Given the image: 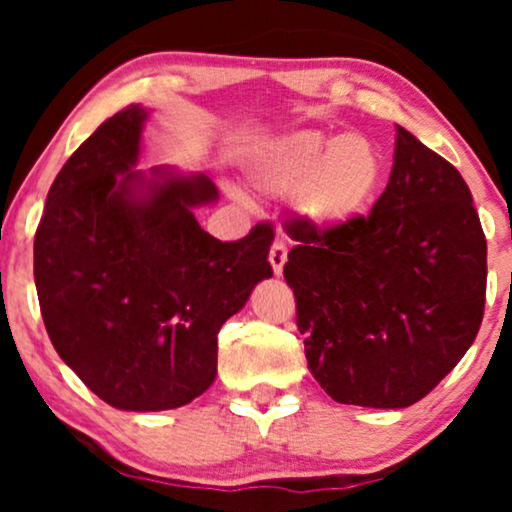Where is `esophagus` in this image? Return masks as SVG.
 Returning <instances> with one entry per match:
<instances>
[{
  "label": "esophagus",
  "mask_w": 512,
  "mask_h": 512,
  "mask_svg": "<svg viewBox=\"0 0 512 512\" xmlns=\"http://www.w3.org/2000/svg\"><path fill=\"white\" fill-rule=\"evenodd\" d=\"M286 257H289V248H286L284 240H276V243L272 245V250H269V264H272L276 276L284 272Z\"/></svg>",
  "instance_id": "obj_1"
}]
</instances>
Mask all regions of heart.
<instances>
[{"mask_svg":"<svg viewBox=\"0 0 512 512\" xmlns=\"http://www.w3.org/2000/svg\"><path fill=\"white\" fill-rule=\"evenodd\" d=\"M248 178L262 195L296 192L298 211L322 231L349 226L373 207L385 178L378 146L361 134L317 129L284 134L248 158Z\"/></svg>","mask_w":512,"mask_h":512,"instance_id":"b5f03b06","label":"heart"}]
</instances>
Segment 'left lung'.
Wrapping results in <instances>:
<instances>
[{
    "label": "left lung",
    "mask_w": 512,
    "mask_h": 512,
    "mask_svg": "<svg viewBox=\"0 0 512 512\" xmlns=\"http://www.w3.org/2000/svg\"><path fill=\"white\" fill-rule=\"evenodd\" d=\"M289 236L305 358L334 402L411 407L467 354L484 317L486 238L457 168L404 127L368 216L334 231L298 219Z\"/></svg>",
    "instance_id": "obj_1"
}]
</instances>
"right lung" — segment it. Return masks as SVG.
I'll list each match as a JSON object with an SVG mask.
<instances>
[{"label":"right lung","mask_w":512,"mask_h":512,"mask_svg":"<svg viewBox=\"0 0 512 512\" xmlns=\"http://www.w3.org/2000/svg\"><path fill=\"white\" fill-rule=\"evenodd\" d=\"M149 110L129 105L64 163L35 231L33 274L57 354L110 407L178 409L216 378V334L272 276L274 231L221 243L195 211L207 175L139 170Z\"/></svg>","instance_id":"1"}]
</instances>
